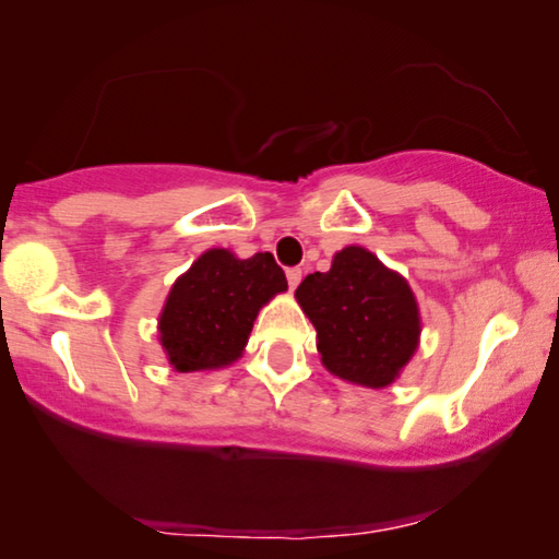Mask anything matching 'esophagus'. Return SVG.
<instances>
[{
  "label": "esophagus",
  "instance_id": "1",
  "mask_svg": "<svg viewBox=\"0 0 559 559\" xmlns=\"http://www.w3.org/2000/svg\"><path fill=\"white\" fill-rule=\"evenodd\" d=\"M302 280V270H297V266H293V270H287V285L289 289H295L297 285H300Z\"/></svg>",
  "mask_w": 559,
  "mask_h": 559
}]
</instances>
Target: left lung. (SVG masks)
<instances>
[{
  "label": "left lung",
  "instance_id": "1",
  "mask_svg": "<svg viewBox=\"0 0 559 559\" xmlns=\"http://www.w3.org/2000/svg\"><path fill=\"white\" fill-rule=\"evenodd\" d=\"M318 333L320 361L350 384L381 389L400 377L419 343V308L402 274L369 249L346 247L328 272L295 289Z\"/></svg>",
  "mask_w": 559,
  "mask_h": 559
}]
</instances>
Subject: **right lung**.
<instances>
[{
  "label": "right lung",
  "mask_w": 559,
  "mask_h": 559,
  "mask_svg": "<svg viewBox=\"0 0 559 559\" xmlns=\"http://www.w3.org/2000/svg\"><path fill=\"white\" fill-rule=\"evenodd\" d=\"M285 289L287 277L270 251L239 259L228 249H209L175 280L159 312L167 361L182 373L234 364L259 310Z\"/></svg>",
  "instance_id": "right-lung-1"
}]
</instances>
